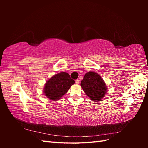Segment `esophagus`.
I'll use <instances>...</instances> for the list:
<instances>
[{"instance_id":"1","label":"esophagus","mask_w":148,"mask_h":148,"mask_svg":"<svg viewBox=\"0 0 148 148\" xmlns=\"http://www.w3.org/2000/svg\"><path fill=\"white\" fill-rule=\"evenodd\" d=\"M79 80L78 79H76L75 80V83L77 84H79Z\"/></svg>"}]
</instances>
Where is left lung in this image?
Masks as SVG:
<instances>
[{
	"instance_id": "1",
	"label": "left lung",
	"mask_w": 148,
	"mask_h": 148,
	"mask_svg": "<svg viewBox=\"0 0 148 148\" xmlns=\"http://www.w3.org/2000/svg\"><path fill=\"white\" fill-rule=\"evenodd\" d=\"M84 92L91 100L99 101L107 92V86L101 76L93 71H89L84 76L81 82Z\"/></svg>"
}]
</instances>
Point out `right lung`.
Returning <instances> with one entry per match:
<instances>
[{"instance_id":"right-lung-1","label":"right lung","mask_w":148,"mask_h":148,"mask_svg":"<svg viewBox=\"0 0 148 148\" xmlns=\"http://www.w3.org/2000/svg\"><path fill=\"white\" fill-rule=\"evenodd\" d=\"M75 81L66 72H60L53 76L46 82L44 88V95L53 101L60 99L68 91Z\"/></svg>"}]
</instances>
